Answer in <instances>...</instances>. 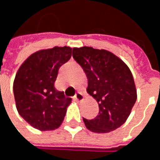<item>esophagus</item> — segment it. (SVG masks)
I'll list each match as a JSON object with an SVG mask.
<instances>
[{"mask_svg":"<svg viewBox=\"0 0 160 160\" xmlns=\"http://www.w3.org/2000/svg\"><path fill=\"white\" fill-rule=\"evenodd\" d=\"M75 99L78 101H81L84 99V95H83V93L81 92V91H79V92H77L76 93V95H75Z\"/></svg>","mask_w":160,"mask_h":160,"instance_id":"obj_1","label":"esophagus"}]
</instances>
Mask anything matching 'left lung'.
<instances>
[{
    "mask_svg": "<svg viewBox=\"0 0 160 160\" xmlns=\"http://www.w3.org/2000/svg\"><path fill=\"white\" fill-rule=\"evenodd\" d=\"M72 57L88 77L87 92L98 103L94 119L83 122L89 131L106 133L127 120L137 99L134 80L128 66L111 52L83 46L73 48Z\"/></svg>",
    "mask_w": 160,
    "mask_h": 160,
    "instance_id": "1",
    "label": "left lung"
}]
</instances>
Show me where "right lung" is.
Instances as JSON below:
<instances>
[{"label": "right lung", "instance_id": "right-lung-1", "mask_svg": "<svg viewBox=\"0 0 160 160\" xmlns=\"http://www.w3.org/2000/svg\"><path fill=\"white\" fill-rule=\"evenodd\" d=\"M69 46L40 50L19 67L13 83L20 116L40 131L55 130L62 124L72 98L54 88L60 67L72 57Z\"/></svg>", "mask_w": 160, "mask_h": 160}]
</instances>
